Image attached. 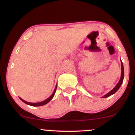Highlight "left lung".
Returning a JSON list of instances; mask_svg holds the SVG:
<instances>
[{
	"label": "left lung",
	"instance_id": "8db88e82",
	"mask_svg": "<svg viewBox=\"0 0 135 135\" xmlns=\"http://www.w3.org/2000/svg\"><path fill=\"white\" fill-rule=\"evenodd\" d=\"M121 70H122V72H121V77H120V80H119V83L117 84V85L114 88H113L111 91L109 92L108 94H107L105 95V96H104L103 98H107V97L110 96L111 95L115 93V92L118 90V89L120 88L121 85H122V82H123L124 76V66H123V64H122V62H121Z\"/></svg>",
	"mask_w": 135,
	"mask_h": 135
}]
</instances>
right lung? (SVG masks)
Returning <instances> with one entry per match:
<instances>
[{"mask_svg":"<svg viewBox=\"0 0 135 135\" xmlns=\"http://www.w3.org/2000/svg\"><path fill=\"white\" fill-rule=\"evenodd\" d=\"M56 89H57V87L55 89V90H54V92H53V94H51V96L50 97V98H48L47 99H46L45 101H43V102H40V103H28V102H27V101H24L23 99H22V98H20V99L22 100L23 102L25 103H26L27 104H28V105H31V106H33V107H40V106H43V105H45V104H47L49 101H50L51 100V99H52L53 98H54V95H55V91H56Z\"/></svg>","mask_w":135,"mask_h":135,"instance_id":"right-lung-1","label":"right lung"}]
</instances>
